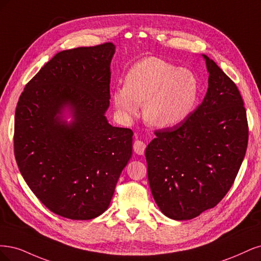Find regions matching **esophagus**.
Segmentation results:
<instances>
[{
	"label": "esophagus",
	"mask_w": 261,
	"mask_h": 261,
	"mask_svg": "<svg viewBox=\"0 0 261 261\" xmlns=\"http://www.w3.org/2000/svg\"><path fill=\"white\" fill-rule=\"evenodd\" d=\"M145 148H146V144L143 141L137 140L136 142L133 143V149H134V152H136L138 155H143V154H144Z\"/></svg>",
	"instance_id": "obj_1"
}]
</instances>
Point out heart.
Returning <instances> with one entry per match:
<instances>
[{
    "mask_svg": "<svg viewBox=\"0 0 261 261\" xmlns=\"http://www.w3.org/2000/svg\"><path fill=\"white\" fill-rule=\"evenodd\" d=\"M198 91V80L191 70L162 58L147 57L129 70L125 86L115 89L113 100L124 120L137 117L145 102V120L158 128H169L190 116Z\"/></svg>",
    "mask_w": 261,
    "mask_h": 261,
    "instance_id": "obj_1",
    "label": "heart"
}]
</instances>
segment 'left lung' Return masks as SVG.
Here are the masks:
<instances>
[{
	"instance_id": "8db88e82",
	"label": "left lung",
	"mask_w": 261,
	"mask_h": 261,
	"mask_svg": "<svg viewBox=\"0 0 261 261\" xmlns=\"http://www.w3.org/2000/svg\"><path fill=\"white\" fill-rule=\"evenodd\" d=\"M207 93L188 118L156 130L145 149L150 191L162 213L193 219L231 189L248 143L246 109L237 85L204 55Z\"/></svg>"
}]
</instances>
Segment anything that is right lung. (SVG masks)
I'll return each instance as SVG.
<instances>
[{
  "label": "right lung",
  "instance_id": "1",
  "mask_svg": "<svg viewBox=\"0 0 261 261\" xmlns=\"http://www.w3.org/2000/svg\"><path fill=\"white\" fill-rule=\"evenodd\" d=\"M111 42L57 53L24 87L15 113L19 171L42 204L72 220L102 215L132 155L133 132L109 124ZM69 106L74 121L58 116Z\"/></svg>",
  "mask_w": 261,
  "mask_h": 261
}]
</instances>
